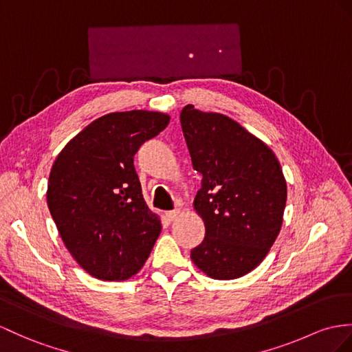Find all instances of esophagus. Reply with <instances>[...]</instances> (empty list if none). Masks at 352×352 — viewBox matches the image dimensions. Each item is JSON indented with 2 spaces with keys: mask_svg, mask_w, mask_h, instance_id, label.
I'll return each mask as SVG.
<instances>
[{
  "mask_svg": "<svg viewBox=\"0 0 352 352\" xmlns=\"http://www.w3.org/2000/svg\"><path fill=\"white\" fill-rule=\"evenodd\" d=\"M177 217H179V210H170L166 213V218L168 221H175Z\"/></svg>",
  "mask_w": 352,
  "mask_h": 352,
  "instance_id": "obj_1",
  "label": "esophagus"
}]
</instances>
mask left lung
Instances as JSON below:
<instances>
[{
  "label": "left lung",
  "instance_id": "obj_1",
  "mask_svg": "<svg viewBox=\"0 0 352 352\" xmlns=\"http://www.w3.org/2000/svg\"><path fill=\"white\" fill-rule=\"evenodd\" d=\"M181 125L192 167L203 175L194 209L204 241L191 260L213 279L254 270L282 227L287 182L273 151L233 119L188 104Z\"/></svg>",
  "mask_w": 352,
  "mask_h": 352
}]
</instances>
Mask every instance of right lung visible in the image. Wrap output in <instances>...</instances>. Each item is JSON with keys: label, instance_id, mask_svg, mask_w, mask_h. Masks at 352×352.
Listing matches in <instances>:
<instances>
[{"label": "right lung", "instance_id": "obj_1", "mask_svg": "<svg viewBox=\"0 0 352 352\" xmlns=\"http://www.w3.org/2000/svg\"><path fill=\"white\" fill-rule=\"evenodd\" d=\"M170 122L161 111H115L91 122L59 152L47 206L63 242L91 276L125 280L146 263L161 221L134 168L142 144Z\"/></svg>", "mask_w": 352, "mask_h": 352}]
</instances>
